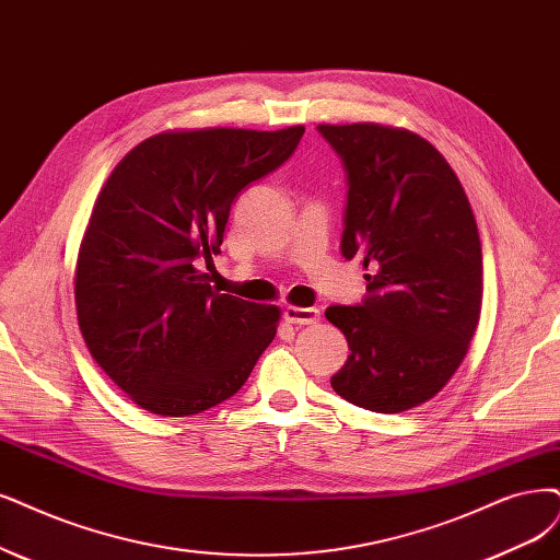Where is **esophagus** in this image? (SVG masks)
Here are the masks:
<instances>
[{"instance_id":"obj_1","label":"esophagus","mask_w":560,"mask_h":560,"mask_svg":"<svg viewBox=\"0 0 560 560\" xmlns=\"http://www.w3.org/2000/svg\"><path fill=\"white\" fill-rule=\"evenodd\" d=\"M283 318L293 325H314L320 320V312L316 306H293L288 304L283 308Z\"/></svg>"}]
</instances>
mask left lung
<instances>
[{
  "instance_id": "1",
  "label": "left lung",
  "mask_w": 560,
  "mask_h": 560,
  "mask_svg": "<svg viewBox=\"0 0 560 560\" xmlns=\"http://www.w3.org/2000/svg\"><path fill=\"white\" fill-rule=\"evenodd\" d=\"M348 182L341 254L362 258L366 298L325 318L350 348L339 397L374 412L416 408L466 358L482 308V246L459 177L431 142L383 124H320Z\"/></svg>"
}]
</instances>
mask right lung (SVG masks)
<instances>
[{
	"instance_id": "right-lung-1",
	"label": "right lung",
	"mask_w": 560,
	"mask_h": 560,
	"mask_svg": "<svg viewBox=\"0 0 560 560\" xmlns=\"http://www.w3.org/2000/svg\"><path fill=\"white\" fill-rule=\"evenodd\" d=\"M302 133L165 131L103 184L75 262L78 325L140 408L186 418L231 399L272 343L279 306L217 293L200 262L221 254L237 194L288 161Z\"/></svg>"
}]
</instances>
